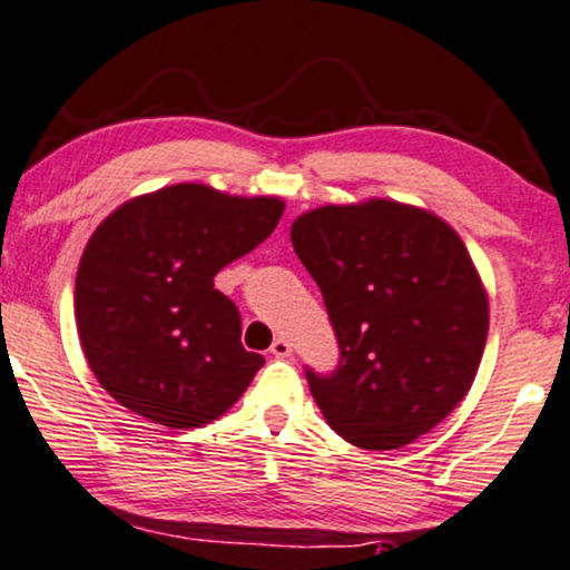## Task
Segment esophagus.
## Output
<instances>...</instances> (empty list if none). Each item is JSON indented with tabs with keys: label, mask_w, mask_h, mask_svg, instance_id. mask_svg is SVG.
Instances as JSON below:
<instances>
[{
	"label": "esophagus",
	"mask_w": 570,
	"mask_h": 570,
	"mask_svg": "<svg viewBox=\"0 0 570 570\" xmlns=\"http://www.w3.org/2000/svg\"><path fill=\"white\" fill-rule=\"evenodd\" d=\"M271 353L276 355V358H289V355H292V342L286 340V337H278V340H273V345H271Z\"/></svg>",
	"instance_id": "34e87169"
}]
</instances>
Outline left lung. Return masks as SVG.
I'll use <instances>...</instances> for the list:
<instances>
[{
	"label": "left lung",
	"instance_id": "left-lung-1",
	"mask_svg": "<svg viewBox=\"0 0 570 570\" xmlns=\"http://www.w3.org/2000/svg\"><path fill=\"white\" fill-rule=\"evenodd\" d=\"M340 340L332 376L307 372L328 428L366 451L414 443L470 393L489 337V292L435 212L363 198L292 223Z\"/></svg>",
	"mask_w": 570,
	"mask_h": 570
}]
</instances>
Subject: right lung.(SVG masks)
<instances>
[{
  "mask_svg": "<svg viewBox=\"0 0 570 570\" xmlns=\"http://www.w3.org/2000/svg\"><path fill=\"white\" fill-rule=\"evenodd\" d=\"M281 196L175 183L135 196L95 228L73 311L102 390L148 422L190 430L223 416L265 358L242 345V315L215 276L271 236Z\"/></svg>",
  "mask_w": 570,
  "mask_h": 570,
  "instance_id": "right-lung-1",
  "label": "right lung"
}]
</instances>
